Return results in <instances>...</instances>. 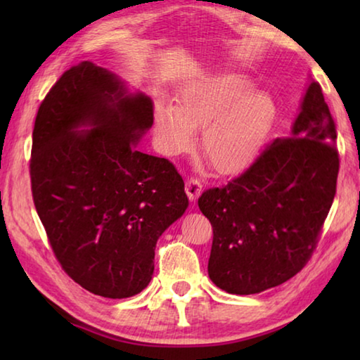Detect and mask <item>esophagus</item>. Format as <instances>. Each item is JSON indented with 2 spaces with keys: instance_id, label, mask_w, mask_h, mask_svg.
<instances>
[{
  "instance_id": "34e87169",
  "label": "esophagus",
  "mask_w": 360,
  "mask_h": 360,
  "mask_svg": "<svg viewBox=\"0 0 360 360\" xmlns=\"http://www.w3.org/2000/svg\"><path fill=\"white\" fill-rule=\"evenodd\" d=\"M202 191H203V186L197 178H188L186 181V193L188 200H192V202L193 200H197V197L202 193Z\"/></svg>"
}]
</instances>
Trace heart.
Wrapping results in <instances>:
<instances>
[{
    "label": "heart",
    "instance_id": "heart-1",
    "mask_svg": "<svg viewBox=\"0 0 360 360\" xmlns=\"http://www.w3.org/2000/svg\"><path fill=\"white\" fill-rule=\"evenodd\" d=\"M275 119V103L241 75L216 76L187 89L179 105L155 106V130L168 154L191 148L203 127L202 152L219 173H235L257 154Z\"/></svg>",
    "mask_w": 360,
    "mask_h": 360
}]
</instances>
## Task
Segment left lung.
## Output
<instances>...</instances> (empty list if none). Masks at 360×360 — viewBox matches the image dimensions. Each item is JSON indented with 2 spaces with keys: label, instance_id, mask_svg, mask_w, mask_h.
Listing matches in <instances>:
<instances>
[{
  "label": "left lung",
  "instance_id": "obj_1",
  "mask_svg": "<svg viewBox=\"0 0 360 360\" xmlns=\"http://www.w3.org/2000/svg\"><path fill=\"white\" fill-rule=\"evenodd\" d=\"M337 129L318 82H311L288 138H276L240 176L205 191L210 219L208 275L236 295L259 294L308 264L330 211L340 169Z\"/></svg>",
  "mask_w": 360,
  "mask_h": 360
}]
</instances>
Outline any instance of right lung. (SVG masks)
Returning <instances> with one entry per match:
<instances>
[{"instance_id":"obj_1","label":"right lung","mask_w":360,"mask_h":360,"mask_svg":"<svg viewBox=\"0 0 360 360\" xmlns=\"http://www.w3.org/2000/svg\"><path fill=\"white\" fill-rule=\"evenodd\" d=\"M152 124L150 98L92 62L65 71L36 114L34 208L66 275L95 295L139 294L157 240L188 206L173 163L136 149Z\"/></svg>"}]
</instances>
